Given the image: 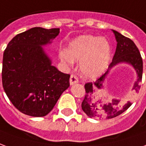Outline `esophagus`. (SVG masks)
Returning a JSON list of instances; mask_svg holds the SVG:
<instances>
[{"label": "esophagus", "instance_id": "34e87169", "mask_svg": "<svg viewBox=\"0 0 146 146\" xmlns=\"http://www.w3.org/2000/svg\"><path fill=\"white\" fill-rule=\"evenodd\" d=\"M78 79L77 78V76L75 75H71V78H70V85H74L76 84V83H78Z\"/></svg>", "mask_w": 146, "mask_h": 146}]
</instances>
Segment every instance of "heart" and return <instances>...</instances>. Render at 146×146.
Wrapping results in <instances>:
<instances>
[{"label": "heart", "mask_w": 146, "mask_h": 146, "mask_svg": "<svg viewBox=\"0 0 146 146\" xmlns=\"http://www.w3.org/2000/svg\"><path fill=\"white\" fill-rule=\"evenodd\" d=\"M111 58V46L107 39L93 35H82L69 42L66 52L60 53V59L71 67L73 60L80 61L82 75L94 79L100 77L108 68Z\"/></svg>", "instance_id": "b5f03b06"}]
</instances>
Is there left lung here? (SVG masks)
Segmentation results:
<instances>
[{
    "label": "left lung",
    "instance_id": "obj_1",
    "mask_svg": "<svg viewBox=\"0 0 146 146\" xmlns=\"http://www.w3.org/2000/svg\"><path fill=\"white\" fill-rule=\"evenodd\" d=\"M117 42L116 49L112 61L108 66V71L97 81L85 85L86 94L82 103V108L89 117L98 119H112L124 112L131 105L130 101L122 103L119 99L113 98L107 101L103 97L102 89L109 71L119 64H127L134 68L137 73V80L134 82L132 90L137 93L140 90V82L142 78L143 62L140 52L130 38L122 35L120 33L112 30Z\"/></svg>",
    "mask_w": 146,
    "mask_h": 146
}]
</instances>
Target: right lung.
<instances>
[{"label": "right lung", "instance_id": "1", "mask_svg": "<svg viewBox=\"0 0 146 146\" xmlns=\"http://www.w3.org/2000/svg\"><path fill=\"white\" fill-rule=\"evenodd\" d=\"M59 33V28L34 27L15 36L4 52L3 88L12 104L23 114L45 116L70 86V75L52 66L43 48Z\"/></svg>", "mask_w": 146, "mask_h": 146}]
</instances>
